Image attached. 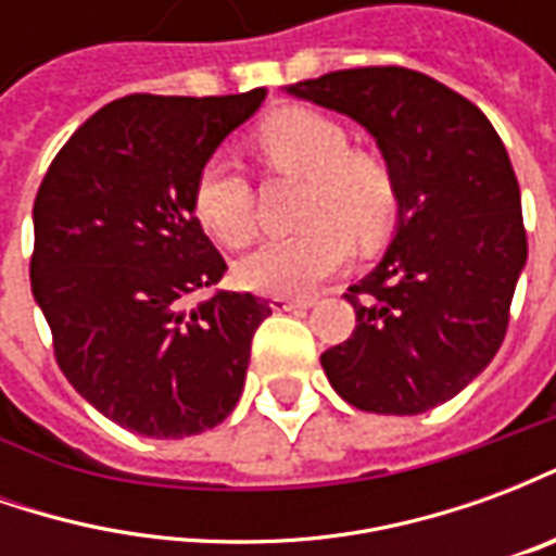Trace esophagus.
I'll return each instance as SVG.
<instances>
[{
    "instance_id": "obj_1",
    "label": "esophagus",
    "mask_w": 556,
    "mask_h": 556,
    "mask_svg": "<svg viewBox=\"0 0 556 556\" xmlns=\"http://www.w3.org/2000/svg\"><path fill=\"white\" fill-rule=\"evenodd\" d=\"M315 298H289V294H274L270 298V306L277 309V313H291V309H306V306H313Z\"/></svg>"
}]
</instances>
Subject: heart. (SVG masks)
<instances>
[{
    "mask_svg": "<svg viewBox=\"0 0 556 556\" xmlns=\"http://www.w3.org/2000/svg\"><path fill=\"white\" fill-rule=\"evenodd\" d=\"M253 148L274 175L306 178L301 223L289 238L255 247L235 265L243 289L303 294L351 262L354 241L384 238L399 211L396 175L384 157L351 148L345 127L313 110H279L255 127ZM253 184L235 160L211 154L193 181V217L226 247L253 238Z\"/></svg>",
    "mask_w": 556,
    "mask_h": 556,
    "instance_id": "1",
    "label": "heart"
}]
</instances>
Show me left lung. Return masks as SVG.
Listing matches in <instances>:
<instances>
[{
	"instance_id": "8db88e82",
	"label": "left lung",
	"mask_w": 556,
	"mask_h": 556,
	"mask_svg": "<svg viewBox=\"0 0 556 556\" xmlns=\"http://www.w3.org/2000/svg\"><path fill=\"white\" fill-rule=\"evenodd\" d=\"M361 122L399 187V231L351 286L357 325L321 354L349 405L410 417L450 402L501 349L527 262L509 154L477 103L399 65L351 67L291 86Z\"/></svg>"
}]
</instances>
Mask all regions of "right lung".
<instances>
[{"label": "right lung", "mask_w": 556, "mask_h": 556, "mask_svg": "<svg viewBox=\"0 0 556 556\" xmlns=\"http://www.w3.org/2000/svg\"><path fill=\"white\" fill-rule=\"evenodd\" d=\"M265 94L118 98L77 127L38 187L31 294L59 369L122 429L190 438L241 399L270 306L238 291L190 306L226 270L193 217V181Z\"/></svg>", "instance_id": "right-lung-1"}]
</instances>
